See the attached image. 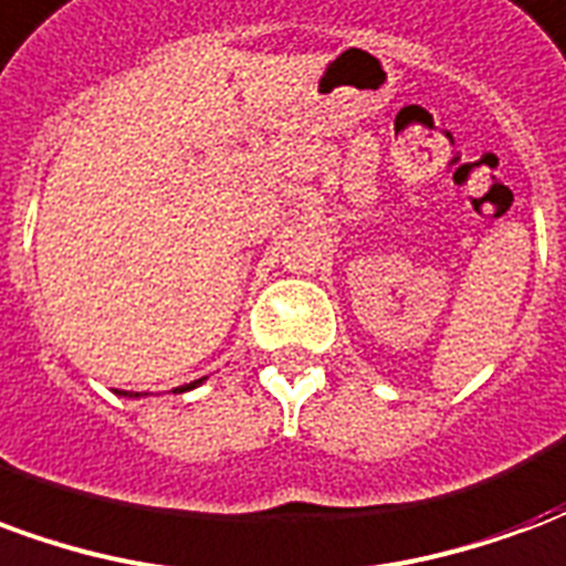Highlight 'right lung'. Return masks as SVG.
Here are the masks:
<instances>
[{
    "label": "right lung",
    "mask_w": 566,
    "mask_h": 566,
    "mask_svg": "<svg viewBox=\"0 0 566 566\" xmlns=\"http://www.w3.org/2000/svg\"><path fill=\"white\" fill-rule=\"evenodd\" d=\"M199 381H202V379H199ZM199 381H193V385H190V388H197ZM124 397H127V391H124ZM129 397H133V394H129ZM136 397H139V394H136Z\"/></svg>",
    "instance_id": "1"
}]
</instances>
